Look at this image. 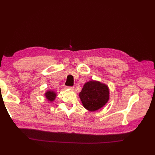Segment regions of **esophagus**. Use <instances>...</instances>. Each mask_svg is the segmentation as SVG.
I'll list each match as a JSON object with an SVG mask.
<instances>
[{"instance_id":"esophagus-1","label":"esophagus","mask_w":155,"mask_h":155,"mask_svg":"<svg viewBox=\"0 0 155 155\" xmlns=\"http://www.w3.org/2000/svg\"><path fill=\"white\" fill-rule=\"evenodd\" d=\"M67 88L69 89V90H70V91H73V87H67Z\"/></svg>"}]
</instances>
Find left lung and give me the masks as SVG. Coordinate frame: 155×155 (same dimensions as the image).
<instances>
[{
  "mask_svg": "<svg viewBox=\"0 0 155 155\" xmlns=\"http://www.w3.org/2000/svg\"><path fill=\"white\" fill-rule=\"evenodd\" d=\"M109 88L97 80L86 82L79 94L83 106L88 111L94 112L103 107L109 100Z\"/></svg>",
  "mask_w": 155,
  "mask_h": 155,
  "instance_id": "obj_1",
  "label": "left lung"
}]
</instances>
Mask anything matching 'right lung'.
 <instances>
[{
  "mask_svg": "<svg viewBox=\"0 0 155 155\" xmlns=\"http://www.w3.org/2000/svg\"><path fill=\"white\" fill-rule=\"evenodd\" d=\"M45 98L47 99L48 101H49L50 102H53L56 97L57 96V94L55 91H53L52 90H48L45 93Z\"/></svg>",
  "mask_w": 155,
  "mask_h": 155,
  "instance_id": "obj_1",
  "label": "right lung"
}]
</instances>
